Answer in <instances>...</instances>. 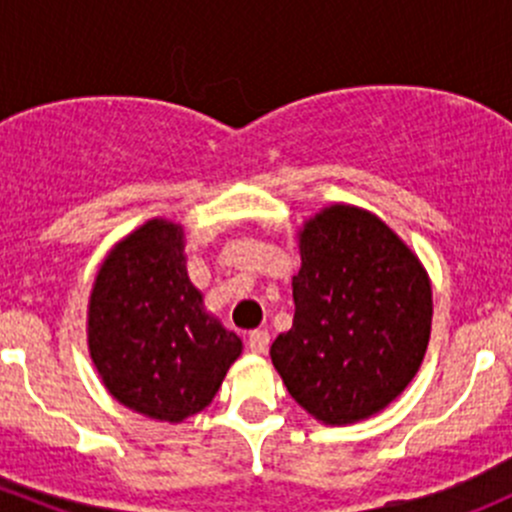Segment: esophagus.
Instances as JSON below:
<instances>
[{
  "label": "esophagus",
  "instance_id": "obj_1",
  "mask_svg": "<svg viewBox=\"0 0 512 512\" xmlns=\"http://www.w3.org/2000/svg\"><path fill=\"white\" fill-rule=\"evenodd\" d=\"M247 344H250V352L265 354L267 347H270V332H267V329H255V332H250V337H247Z\"/></svg>",
  "mask_w": 512,
  "mask_h": 512
}]
</instances>
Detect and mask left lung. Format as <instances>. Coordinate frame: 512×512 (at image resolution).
<instances>
[{
	"mask_svg": "<svg viewBox=\"0 0 512 512\" xmlns=\"http://www.w3.org/2000/svg\"><path fill=\"white\" fill-rule=\"evenodd\" d=\"M292 329L270 356L287 391L324 423L389 406L426 354L431 285L414 252L376 215L332 205L299 235Z\"/></svg>",
	"mask_w": 512,
	"mask_h": 512,
	"instance_id": "8db88e82",
	"label": "left lung"
}]
</instances>
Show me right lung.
I'll use <instances>...</instances> for the list:
<instances>
[{"instance_id": "1", "label": "right lung", "mask_w": 512, "mask_h": 512, "mask_svg": "<svg viewBox=\"0 0 512 512\" xmlns=\"http://www.w3.org/2000/svg\"><path fill=\"white\" fill-rule=\"evenodd\" d=\"M89 349L123 406L178 423L213 401L242 342L203 312V294L185 272L183 230L151 220L101 265Z\"/></svg>"}]
</instances>
